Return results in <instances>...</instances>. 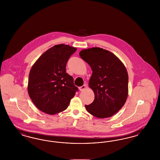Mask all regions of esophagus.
Returning <instances> with one entry per match:
<instances>
[{"instance_id": "34e87169", "label": "esophagus", "mask_w": 160, "mask_h": 160, "mask_svg": "<svg viewBox=\"0 0 160 160\" xmlns=\"http://www.w3.org/2000/svg\"><path fill=\"white\" fill-rule=\"evenodd\" d=\"M85 88H86L85 85H83L81 86V87H79V90L81 91H83V90H85Z\"/></svg>"}]
</instances>
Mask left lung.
Returning <instances> with one entry per match:
<instances>
[{"label":"left lung","mask_w":160,"mask_h":160,"mask_svg":"<svg viewBox=\"0 0 160 160\" xmlns=\"http://www.w3.org/2000/svg\"><path fill=\"white\" fill-rule=\"evenodd\" d=\"M79 56L92 71L88 84L94 100L85 106L87 111L97 118L111 117L122 108L128 96L125 66L115 54L101 48L82 49Z\"/></svg>","instance_id":"8db88e82"}]
</instances>
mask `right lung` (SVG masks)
Listing matches in <instances>:
<instances>
[{
	"label": "right lung",
	"instance_id": "add662e5",
	"mask_svg": "<svg viewBox=\"0 0 160 160\" xmlns=\"http://www.w3.org/2000/svg\"><path fill=\"white\" fill-rule=\"evenodd\" d=\"M76 51V48L68 45H56L45 51L32 67L28 93L40 111L49 115L64 111L78 91L73 77L66 71L68 60Z\"/></svg>",
	"mask_w": 160,
	"mask_h": 160
}]
</instances>
